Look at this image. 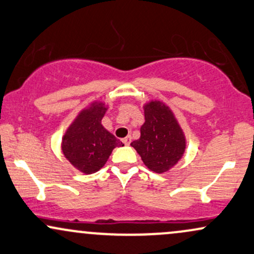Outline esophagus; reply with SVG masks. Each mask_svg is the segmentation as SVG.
<instances>
[{
	"label": "esophagus",
	"instance_id": "34e87169",
	"mask_svg": "<svg viewBox=\"0 0 254 254\" xmlns=\"http://www.w3.org/2000/svg\"><path fill=\"white\" fill-rule=\"evenodd\" d=\"M123 143L125 145H129L131 143V136H127L125 138H123Z\"/></svg>",
	"mask_w": 254,
	"mask_h": 254
}]
</instances>
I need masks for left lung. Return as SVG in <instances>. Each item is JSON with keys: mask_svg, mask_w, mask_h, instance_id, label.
I'll list each match as a JSON object with an SVG mask.
<instances>
[{"mask_svg": "<svg viewBox=\"0 0 254 254\" xmlns=\"http://www.w3.org/2000/svg\"><path fill=\"white\" fill-rule=\"evenodd\" d=\"M144 124L140 137L131 143L151 172L166 173L181 160L186 150V137L169 106L151 100L144 104Z\"/></svg>", "mask_w": 254, "mask_h": 254, "instance_id": "8db88e82", "label": "left lung"}]
</instances>
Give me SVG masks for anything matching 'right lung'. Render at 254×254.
Listing matches in <instances>:
<instances>
[{
	"mask_svg": "<svg viewBox=\"0 0 254 254\" xmlns=\"http://www.w3.org/2000/svg\"><path fill=\"white\" fill-rule=\"evenodd\" d=\"M106 110L108 106L102 102L91 103L79 112L63 137L64 156L84 174L98 172L116 146L124 145L102 125Z\"/></svg>",
	"mask_w": 254,
	"mask_h": 254,
	"instance_id": "add662e5",
	"label": "right lung"
}]
</instances>
